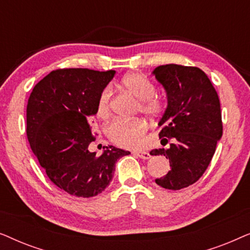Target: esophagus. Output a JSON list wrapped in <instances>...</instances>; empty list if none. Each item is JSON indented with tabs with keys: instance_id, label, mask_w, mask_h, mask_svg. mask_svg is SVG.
<instances>
[{
	"instance_id": "34e87169",
	"label": "esophagus",
	"mask_w": 250,
	"mask_h": 250,
	"mask_svg": "<svg viewBox=\"0 0 250 250\" xmlns=\"http://www.w3.org/2000/svg\"><path fill=\"white\" fill-rule=\"evenodd\" d=\"M134 155L140 157L141 159H149L150 157H151V155L146 151H138V152H134Z\"/></svg>"
}]
</instances>
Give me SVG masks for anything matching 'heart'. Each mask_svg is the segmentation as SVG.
Listing matches in <instances>:
<instances>
[{"label":"heart","mask_w":250,"mask_h":250,"mask_svg":"<svg viewBox=\"0 0 250 250\" xmlns=\"http://www.w3.org/2000/svg\"><path fill=\"white\" fill-rule=\"evenodd\" d=\"M119 87L139 101V110L149 118H157L164 110V101L155 94L156 87L146 75L139 71L126 74L119 82ZM111 112V90L101 91L97 102V116L109 118ZM148 125L142 119L116 121L107 127V136L114 145L126 149H138L146 143Z\"/></svg>","instance_id":"b5f03b06"}]
</instances>
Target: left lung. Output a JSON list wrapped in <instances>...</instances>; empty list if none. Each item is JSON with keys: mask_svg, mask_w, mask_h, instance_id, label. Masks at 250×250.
<instances>
[{"mask_svg": "<svg viewBox=\"0 0 250 250\" xmlns=\"http://www.w3.org/2000/svg\"><path fill=\"white\" fill-rule=\"evenodd\" d=\"M167 92L168 105L160 119L159 138L168 149H153L165 156L170 170L156 179L164 189L181 190L196 183L211 162L223 134L221 104L209 78L198 67L165 64L153 70Z\"/></svg>", "mask_w": 250, "mask_h": 250, "instance_id": "1", "label": "left lung"}]
</instances>
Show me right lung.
<instances>
[{"instance_id": "right-lung-1", "label": "right lung", "mask_w": 250, "mask_h": 250, "mask_svg": "<svg viewBox=\"0 0 250 250\" xmlns=\"http://www.w3.org/2000/svg\"><path fill=\"white\" fill-rule=\"evenodd\" d=\"M115 70L63 68L35 85L27 104V138L51 182L75 197L100 194L112 180L117 159L129 151L109 146L88 151L95 135L88 118Z\"/></svg>"}]
</instances>
